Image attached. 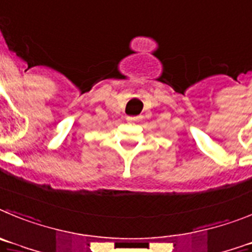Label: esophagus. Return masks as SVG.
I'll return each instance as SVG.
<instances>
[{
	"instance_id": "obj_1",
	"label": "esophagus",
	"mask_w": 252,
	"mask_h": 252,
	"mask_svg": "<svg viewBox=\"0 0 252 252\" xmlns=\"http://www.w3.org/2000/svg\"><path fill=\"white\" fill-rule=\"evenodd\" d=\"M129 122H138L140 119V117H138V115H130V117L126 118Z\"/></svg>"
}]
</instances>
